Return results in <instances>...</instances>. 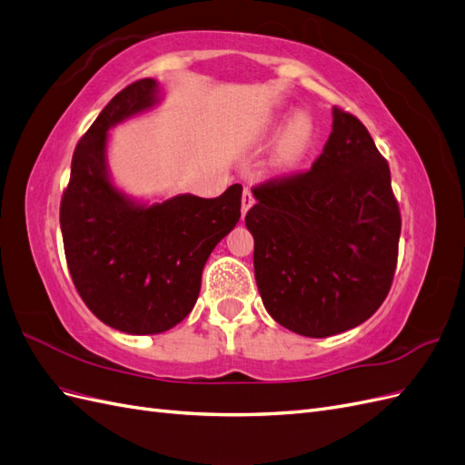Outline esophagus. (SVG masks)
Listing matches in <instances>:
<instances>
[{
  "label": "esophagus",
  "mask_w": 465,
  "mask_h": 465,
  "mask_svg": "<svg viewBox=\"0 0 465 465\" xmlns=\"http://www.w3.org/2000/svg\"><path fill=\"white\" fill-rule=\"evenodd\" d=\"M253 204H255L253 193H251L249 189H243V194H242V216H245Z\"/></svg>",
  "instance_id": "1"
}]
</instances>
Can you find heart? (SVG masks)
I'll return each instance as SVG.
<instances>
[{"mask_svg":"<svg viewBox=\"0 0 465 465\" xmlns=\"http://www.w3.org/2000/svg\"><path fill=\"white\" fill-rule=\"evenodd\" d=\"M267 138L276 140L274 163L278 169H294L308 155L315 140V124L306 113H294L276 118L267 130Z\"/></svg>","mask_w":465,"mask_h":465,"instance_id":"heart-1","label":"heart"}]
</instances>
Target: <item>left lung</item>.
Instances as JSON below:
<instances>
[{"label":"left lung","instance_id":"8db88e82","mask_svg":"<svg viewBox=\"0 0 465 465\" xmlns=\"http://www.w3.org/2000/svg\"><path fill=\"white\" fill-rule=\"evenodd\" d=\"M245 225L255 281L274 322L323 339L364 323L386 300L401 216L390 167L356 116L333 130L308 173L253 189Z\"/></svg>","mask_w":465,"mask_h":465}]
</instances>
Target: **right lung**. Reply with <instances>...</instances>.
Here are the masks:
<instances>
[{"label":"right lung","instance_id":"obj_1","mask_svg":"<svg viewBox=\"0 0 465 465\" xmlns=\"http://www.w3.org/2000/svg\"><path fill=\"white\" fill-rule=\"evenodd\" d=\"M162 103V85L140 79L111 99L79 140L60 228L72 281L103 323L157 335L187 317L214 247L242 216V184L218 198L177 194L140 201L109 167V132Z\"/></svg>","mask_w":465,"mask_h":465}]
</instances>
